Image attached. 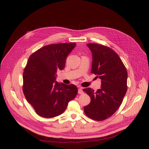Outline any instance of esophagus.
Wrapping results in <instances>:
<instances>
[{"label":"esophagus","mask_w":149,"mask_h":149,"mask_svg":"<svg viewBox=\"0 0 149 149\" xmlns=\"http://www.w3.org/2000/svg\"><path fill=\"white\" fill-rule=\"evenodd\" d=\"M78 92H79V94H83V93H84V92L83 91V89L81 88H80L79 89V91H78Z\"/></svg>","instance_id":"obj_1"}]
</instances>
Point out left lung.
Segmentation results:
<instances>
[{
    "mask_svg": "<svg viewBox=\"0 0 149 149\" xmlns=\"http://www.w3.org/2000/svg\"><path fill=\"white\" fill-rule=\"evenodd\" d=\"M92 54L91 73L101 80L97 92L88 88L83 91L91 97V102L84 107L90 118L103 121L111 117L121 106L127 92V72L120 57L107 46L88 43Z\"/></svg>",
    "mask_w": 149,
    "mask_h": 149,
    "instance_id": "1",
    "label": "left lung"
}]
</instances>
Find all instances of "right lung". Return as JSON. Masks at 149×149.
Masks as SVG:
<instances>
[{
  "mask_svg": "<svg viewBox=\"0 0 149 149\" xmlns=\"http://www.w3.org/2000/svg\"><path fill=\"white\" fill-rule=\"evenodd\" d=\"M75 46V43L48 45L29 57L23 74V92L38 115L49 118L61 115L77 95L75 85L56 80L57 70L63 69Z\"/></svg>",
  "mask_w": 149,
  "mask_h": 149,
  "instance_id": "add662e5",
  "label": "right lung"
}]
</instances>
